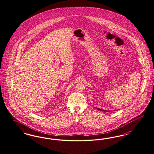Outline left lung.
<instances>
[{"mask_svg": "<svg viewBox=\"0 0 154 154\" xmlns=\"http://www.w3.org/2000/svg\"><path fill=\"white\" fill-rule=\"evenodd\" d=\"M97 110H99V111H103V112H109V111H106V110H104V109H99V108H96Z\"/></svg>", "mask_w": 154, "mask_h": 154, "instance_id": "left-lung-1", "label": "left lung"}]
</instances>
